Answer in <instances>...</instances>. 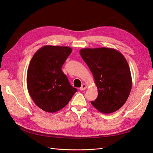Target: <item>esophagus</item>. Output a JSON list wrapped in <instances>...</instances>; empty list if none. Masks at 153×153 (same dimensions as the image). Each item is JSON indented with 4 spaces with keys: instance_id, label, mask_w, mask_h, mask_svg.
Returning <instances> with one entry per match:
<instances>
[{
    "instance_id": "1",
    "label": "esophagus",
    "mask_w": 153,
    "mask_h": 153,
    "mask_svg": "<svg viewBox=\"0 0 153 153\" xmlns=\"http://www.w3.org/2000/svg\"><path fill=\"white\" fill-rule=\"evenodd\" d=\"M86 88H87V85H86V84H82V85L81 87H80V91H84V90L86 89Z\"/></svg>"
}]
</instances>
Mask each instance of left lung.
Here are the masks:
<instances>
[{
  "mask_svg": "<svg viewBox=\"0 0 153 153\" xmlns=\"http://www.w3.org/2000/svg\"><path fill=\"white\" fill-rule=\"evenodd\" d=\"M80 55L94 76L98 95L91 101L104 114L119 110L126 102L131 89L130 69L126 59L112 48H84Z\"/></svg>",
  "mask_w": 153,
  "mask_h": 153,
  "instance_id": "left-lung-1",
  "label": "left lung"
}]
</instances>
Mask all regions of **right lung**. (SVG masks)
Wrapping results in <instances>:
<instances>
[{"mask_svg":"<svg viewBox=\"0 0 153 153\" xmlns=\"http://www.w3.org/2000/svg\"><path fill=\"white\" fill-rule=\"evenodd\" d=\"M71 52L68 47L45 46L31 59L27 71V88L34 103L45 112L62 109L77 91L62 71Z\"/></svg>","mask_w":153,"mask_h":153,"instance_id":"obj_1","label":"right lung"}]
</instances>
